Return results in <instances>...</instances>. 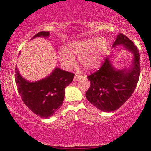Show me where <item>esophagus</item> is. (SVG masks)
Returning a JSON list of instances; mask_svg holds the SVG:
<instances>
[{
	"mask_svg": "<svg viewBox=\"0 0 151 151\" xmlns=\"http://www.w3.org/2000/svg\"><path fill=\"white\" fill-rule=\"evenodd\" d=\"M81 78V76H80V75H78V74H75V76H74V81H79V80H80Z\"/></svg>",
	"mask_w": 151,
	"mask_h": 151,
	"instance_id": "1",
	"label": "esophagus"
}]
</instances>
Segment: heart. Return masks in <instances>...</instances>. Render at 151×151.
Wrapping results in <instances>:
<instances>
[{
  "instance_id": "obj_1",
  "label": "heart",
  "mask_w": 151,
  "mask_h": 151,
  "mask_svg": "<svg viewBox=\"0 0 151 151\" xmlns=\"http://www.w3.org/2000/svg\"><path fill=\"white\" fill-rule=\"evenodd\" d=\"M108 49V42L104 37L91 38L86 40L76 41L69 45L68 50L61 48L59 51V58L62 65L70 67L74 65V58H79V62L83 68L93 70L101 65Z\"/></svg>"
}]
</instances>
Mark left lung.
I'll return each mask as SVG.
<instances>
[{
	"instance_id": "1",
	"label": "left lung",
	"mask_w": 151,
	"mask_h": 151,
	"mask_svg": "<svg viewBox=\"0 0 151 151\" xmlns=\"http://www.w3.org/2000/svg\"><path fill=\"white\" fill-rule=\"evenodd\" d=\"M122 45L133 55L129 69L116 70L109 58L99 70L87 77L90 87L86 97L91 104L104 112L117 110L124 104L136 89L140 76V54L138 48L125 35H118L114 47Z\"/></svg>"
}]
</instances>
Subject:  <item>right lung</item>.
<instances>
[{"instance_id": "add662e5", "label": "right lung", "mask_w": 151, "mask_h": 151, "mask_svg": "<svg viewBox=\"0 0 151 151\" xmlns=\"http://www.w3.org/2000/svg\"><path fill=\"white\" fill-rule=\"evenodd\" d=\"M50 32L42 31L33 36L47 37ZM74 74L56 68L49 76L37 81L26 80L15 68V83L25 104L35 114L47 119L60 108L65 97V88L72 82Z\"/></svg>"}]
</instances>
